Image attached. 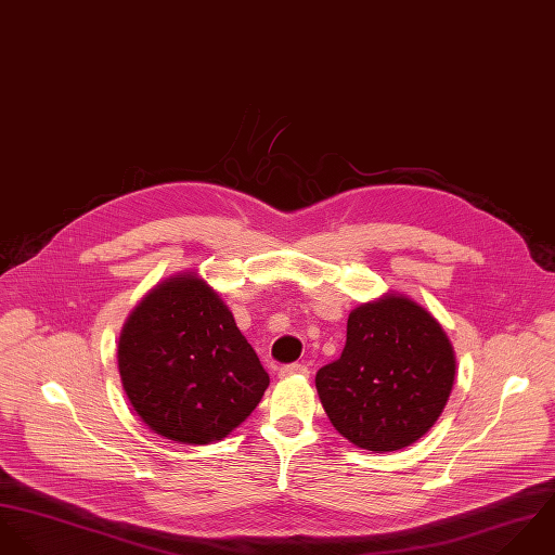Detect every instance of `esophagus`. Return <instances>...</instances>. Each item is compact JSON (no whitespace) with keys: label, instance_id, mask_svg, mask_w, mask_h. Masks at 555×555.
Wrapping results in <instances>:
<instances>
[{"label":"esophagus","instance_id":"34e87169","mask_svg":"<svg viewBox=\"0 0 555 555\" xmlns=\"http://www.w3.org/2000/svg\"><path fill=\"white\" fill-rule=\"evenodd\" d=\"M279 375H281V377L309 375V366H307V364H298V362H294V364H285V366H281V369H279Z\"/></svg>","mask_w":555,"mask_h":555}]
</instances>
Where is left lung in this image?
<instances>
[{
  "label": "left lung",
  "instance_id": "left-lung-1",
  "mask_svg": "<svg viewBox=\"0 0 555 555\" xmlns=\"http://www.w3.org/2000/svg\"><path fill=\"white\" fill-rule=\"evenodd\" d=\"M454 351L436 318L408 296H384L349 313L338 360L315 375L334 429L373 452L421 440L440 418L454 382Z\"/></svg>",
  "mask_w": 555,
  "mask_h": 555
}]
</instances>
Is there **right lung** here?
Masks as SVG:
<instances>
[{"label":"right lung","instance_id":"1","mask_svg":"<svg viewBox=\"0 0 555 555\" xmlns=\"http://www.w3.org/2000/svg\"><path fill=\"white\" fill-rule=\"evenodd\" d=\"M117 366L139 418L193 446L229 436L270 384L221 296L193 272L163 281L134 307L119 334Z\"/></svg>","mask_w":555,"mask_h":555}]
</instances>
